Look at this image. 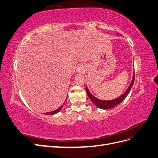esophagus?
Returning <instances> with one entry per match:
<instances>
[{
    "mask_svg": "<svg viewBox=\"0 0 158 158\" xmlns=\"http://www.w3.org/2000/svg\"><path fill=\"white\" fill-rule=\"evenodd\" d=\"M78 70H79V71H80V70H82V68H81V67H80V68H79V69H78Z\"/></svg>",
    "mask_w": 158,
    "mask_h": 158,
    "instance_id": "obj_1",
    "label": "esophagus"
}]
</instances>
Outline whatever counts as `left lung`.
Returning <instances> with one entry per match:
<instances>
[{
  "instance_id": "obj_1",
  "label": "left lung",
  "mask_w": 158,
  "mask_h": 158,
  "mask_svg": "<svg viewBox=\"0 0 158 158\" xmlns=\"http://www.w3.org/2000/svg\"><path fill=\"white\" fill-rule=\"evenodd\" d=\"M135 74H134L132 82H131L130 85H129V87L128 88L127 90L125 92V93H124L122 95H121V96L118 97V98H116V99H113V100H110V101H103V100L98 99L96 98H95L94 95H92V94L89 92V91L87 87L85 88V89H86L87 94L88 95V97L89 98V99H91V101H92L98 107L103 109H111V108H113L114 107L117 106V105H118L121 102H122L124 100V99L127 97V95H128V94L129 93V92H130L131 89V88L132 87L134 82H135Z\"/></svg>"
}]
</instances>
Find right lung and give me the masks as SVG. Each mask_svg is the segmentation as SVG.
Here are the masks:
<instances>
[{
    "mask_svg": "<svg viewBox=\"0 0 158 158\" xmlns=\"http://www.w3.org/2000/svg\"><path fill=\"white\" fill-rule=\"evenodd\" d=\"M63 106H60L59 109H56V110H55V111H51V112H48V113H45V114H56V113H57L58 112H59L60 111V110L62 109V107H63Z\"/></svg>",
    "mask_w": 158,
    "mask_h": 158,
    "instance_id": "obj_1",
    "label": "right lung"
}]
</instances>
